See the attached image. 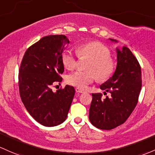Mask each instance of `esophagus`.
Here are the masks:
<instances>
[{"instance_id": "esophagus-1", "label": "esophagus", "mask_w": 155, "mask_h": 155, "mask_svg": "<svg viewBox=\"0 0 155 155\" xmlns=\"http://www.w3.org/2000/svg\"><path fill=\"white\" fill-rule=\"evenodd\" d=\"M76 93H84V91L82 90V89L79 88V87H76Z\"/></svg>"}]
</instances>
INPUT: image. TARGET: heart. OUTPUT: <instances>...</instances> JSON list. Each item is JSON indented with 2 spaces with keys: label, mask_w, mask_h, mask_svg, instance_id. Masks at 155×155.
<instances>
[{
  "label": "heart",
  "mask_w": 155,
  "mask_h": 155,
  "mask_svg": "<svg viewBox=\"0 0 155 155\" xmlns=\"http://www.w3.org/2000/svg\"><path fill=\"white\" fill-rule=\"evenodd\" d=\"M77 53L71 49H65L61 56V62L65 68L72 70L77 64L79 57L89 56L87 68L90 71H76L67 76L68 84L79 88H85L98 79L101 81L107 80L115 71V61L110 57V49L104 44L99 41H89L79 45L77 47Z\"/></svg>",
  "instance_id": "obj_1"
}]
</instances>
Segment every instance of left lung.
I'll list each match as a JSON object with an SVG mask.
<instances>
[{
  "mask_svg": "<svg viewBox=\"0 0 155 155\" xmlns=\"http://www.w3.org/2000/svg\"><path fill=\"white\" fill-rule=\"evenodd\" d=\"M117 52L115 73L100 85L110 96L102 98L100 93L92 94L89 120L99 129L110 130L124 123L137 104L142 87L141 68L136 57L126 47L117 48Z\"/></svg>",
  "mask_w": 155,
  "mask_h": 155,
  "instance_id": "obj_1",
  "label": "left lung"
}]
</instances>
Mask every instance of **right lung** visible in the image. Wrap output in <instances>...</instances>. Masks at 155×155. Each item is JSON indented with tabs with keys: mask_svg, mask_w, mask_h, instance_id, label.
I'll return each mask as SVG.
<instances>
[{
	"mask_svg": "<svg viewBox=\"0 0 155 155\" xmlns=\"http://www.w3.org/2000/svg\"><path fill=\"white\" fill-rule=\"evenodd\" d=\"M64 35L43 37L24 53L19 68L18 86L22 102L40 124L56 126L66 120L74 97L73 86L53 92L51 87L61 82L64 72L61 56L69 44Z\"/></svg>",
	"mask_w": 155,
	"mask_h": 155,
	"instance_id": "1",
	"label": "right lung"
}]
</instances>
